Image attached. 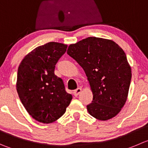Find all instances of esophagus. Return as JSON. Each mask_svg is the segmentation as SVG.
<instances>
[{
    "instance_id": "obj_1",
    "label": "esophagus",
    "mask_w": 148,
    "mask_h": 148,
    "mask_svg": "<svg viewBox=\"0 0 148 148\" xmlns=\"http://www.w3.org/2000/svg\"><path fill=\"white\" fill-rule=\"evenodd\" d=\"M81 91H82V88H76V89H75V91H73V94H74V95H75V97H77L78 95V94H79L81 92Z\"/></svg>"
}]
</instances>
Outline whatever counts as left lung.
Returning a JSON list of instances; mask_svg holds the SVG:
<instances>
[{"label": "left lung", "mask_w": 148, "mask_h": 148, "mask_svg": "<svg viewBox=\"0 0 148 148\" xmlns=\"http://www.w3.org/2000/svg\"><path fill=\"white\" fill-rule=\"evenodd\" d=\"M67 53L82 67L90 84L88 113L100 121L115 117L126 103L132 78L123 49L112 40L88 37L70 44Z\"/></svg>", "instance_id": "8db88e82"}]
</instances>
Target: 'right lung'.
<instances>
[{"mask_svg":"<svg viewBox=\"0 0 148 148\" xmlns=\"http://www.w3.org/2000/svg\"><path fill=\"white\" fill-rule=\"evenodd\" d=\"M67 45L49 42L27 54L17 72L16 91L28 113L37 121L53 123L64 115L73 97L66 92L55 65Z\"/></svg>","mask_w":148,"mask_h":148,"instance_id":"1","label":"right lung"}]
</instances>
